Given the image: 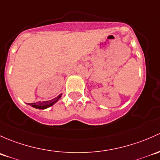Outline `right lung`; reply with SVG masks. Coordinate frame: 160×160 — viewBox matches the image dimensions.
Masks as SVG:
<instances>
[{
  "label": "right lung",
  "instance_id": "obj_1",
  "mask_svg": "<svg viewBox=\"0 0 160 160\" xmlns=\"http://www.w3.org/2000/svg\"><path fill=\"white\" fill-rule=\"evenodd\" d=\"M61 97H62V94H61V95H59L58 97H56V98H54V99L50 100V101H45V102H43L30 103V104H28V105H31V106L34 107V108H38V109H44V108H48V107L53 105L55 102H57L58 100Z\"/></svg>",
  "mask_w": 160,
  "mask_h": 160
}]
</instances>
